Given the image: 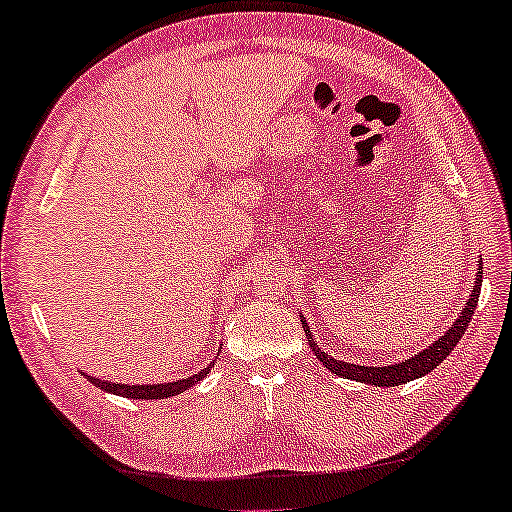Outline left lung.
Masks as SVG:
<instances>
[{"label": "left lung", "mask_w": 512, "mask_h": 512, "mask_svg": "<svg viewBox=\"0 0 512 512\" xmlns=\"http://www.w3.org/2000/svg\"><path fill=\"white\" fill-rule=\"evenodd\" d=\"M481 282H483V259L478 262V273L474 280L472 296L465 300V307H462L458 319L453 321V326H449V330H446L444 335L437 339V342L426 346L424 351L415 355V358L387 364V367H364V364H351V362L332 358V355H328V351H323V348H319V344L314 342L310 323L305 321V316H300V323H303L305 337H307V342H310V348L314 351V355L330 373H337V376H342V378L355 380V383H367L373 387L405 385V383H410V380L426 376V373H431L435 367H440V362H444L446 355L453 351V346L460 342V337L465 335L469 321H472L478 296H481Z\"/></svg>", "instance_id": "left-lung-1"}]
</instances>
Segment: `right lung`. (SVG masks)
<instances>
[{"label": "right lung", "mask_w": 512, "mask_h": 512, "mask_svg": "<svg viewBox=\"0 0 512 512\" xmlns=\"http://www.w3.org/2000/svg\"><path fill=\"white\" fill-rule=\"evenodd\" d=\"M212 367H214V362H209L205 369L193 373V376H186L182 380H173V383H152V385H123V383H111V380H100V378L86 376V373H84V376L91 380L95 387H100L102 392L125 396V399L150 401V399H170V396H177V394L186 392V389L196 385L198 380L207 378V373L212 371Z\"/></svg>", "instance_id": "right-lung-1"}]
</instances>
